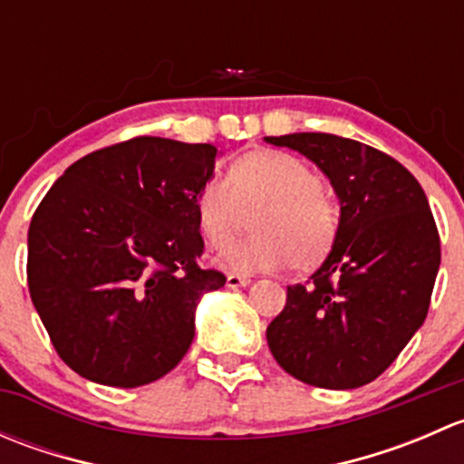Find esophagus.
Returning a JSON list of instances; mask_svg holds the SVG:
<instances>
[{"instance_id": "obj_1", "label": "esophagus", "mask_w": 464, "mask_h": 464, "mask_svg": "<svg viewBox=\"0 0 464 464\" xmlns=\"http://www.w3.org/2000/svg\"><path fill=\"white\" fill-rule=\"evenodd\" d=\"M249 283H251V278H246V276H236V274L227 276V287H231V289L246 287Z\"/></svg>"}]
</instances>
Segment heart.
<instances>
[{"mask_svg": "<svg viewBox=\"0 0 464 464\" xmlns=\"http://www.w3.org/2000/svg\"><path fill=\"white\" fill-rule=\"evenodd\" d=\"M254 215V236L227 246L218 265L236 276L260 271L314 269L336 246L341 206L321 177L298 157L280 150H254L228 166L227 181L208 179L195 195L198 228L222 249Z\"/></svg>", "mask_w": 464, "mask_h": 464, "instance_id": "heart-1", "label": "heart"}]
</instances>
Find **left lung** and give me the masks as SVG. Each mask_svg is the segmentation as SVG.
Wrapping results in <instances>:
<instances>
[{"instance_id": "1", "label": "left lung", "mask_w": 464, "mask_h": 464, "mask_svg": "<svg viewBox=\"0 0 464 464\" xmlns=\"http://www.w3.org/2000/svg\"><path fill=\"white\" fill-rule=\"evenodd\" d=\"M265 141L312 159L341 202L336 246L307 283L289 285L266 327L271 354L310 386L371 383L427 319L440 266L427 195L400 161L353 139L298 132Z\"/></svg>"}]
</instances>
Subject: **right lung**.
<instances>
[{
    "label": "right lung",
    "mask_w": 464,
    "mask_h": 464,
    "mask_svg": "<svg viewBox=\"0 0 464 464\" xmlns=\"http://www.w3.org/2000/svg\"><path fill=\"white\" fill-rule=\"evenodd\" d=\"M215 157L210 143L130 139L72 163L35 208L31 301L81 377L137 388L188 353L199 296L227 283L198 265L195 195Z\"/></svg>",
    "instance_id": "obj_1"
}]
</instances>
